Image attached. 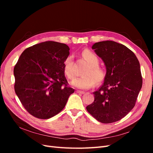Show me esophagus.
<instances>
[{
    "label": "esophagus",
    "instance_id": "esophagus-1",
    "mask_svg": "<svg viewBox=\"0 0 153 153\" xmlns=\"http://www.w3.org/2000/svg\"><path fill=\"white\" fill-rule=\"evenodd\" d=\"M76 93L80 94H83L85 93V92H84V91H76Z\"/></svg>",
    "mask_w": 153,
    "mask_h": 153
}]
</instances>
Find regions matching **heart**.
I'll list each match as a JSON object with an SVG mask.
<instances>
[{"label":"heart","mask_w":153,"mask_h":153,"mask_svg":"<svg viewBox=\"0 0 153 153\" xmlns=\"http://www.w3.org/2000/svg\"><path fill=\"white\" fill-rule=\"evenodd\" d=\"M82 56L89 64L84 73L85 75L75 78L71 82V85L80 89H88L94 85L95 79L98 82L102 81L105 78V72L99 66V58L94 53L86 50L82 52ZM64 69L65 74L69 79H73L75 77V72L71 55H69L64 61Z\"/></svg>","instance_id":"obj_1"}]
</instances>
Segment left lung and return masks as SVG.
Masks as SVG:
<instances>
[{
  "mask_svg": "<svg viewBox=\"0 0 153 153\" xmlns=\"http://www.w3.org/2000/svg\"><path fill=\"white\" fill-rule=\"evenodd\" d=\"M92 49L103 61L106 75L87 110L102 123L118 121L133 109L142 88L140 63L131 50L113 41L96 43Z\"/></svg>",
  "mask_w": 153,
  "mask_h": 153,
  "instance_id": "left-lung-1",
  "label": "left lung"
}]
</instances>
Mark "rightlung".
<instances>
[{
  "mask_svg": "<svg viewBox=\"0 0 153 153\" xmlns=\"http://www.w3.org/2000/svg\"><path fill=\"white\" fill-rule=\"evenodd\" d=\"M68 45L45 41L25 49L14 68L15 91L29 114L47 119L59 114L74 90L67 86L64 63Z\"/></svg>",
  "mask_w": 153,
  "mask_h": 153,
  "instance_id": "add662e5",
  "label": "right lung"
}]
</instances>
